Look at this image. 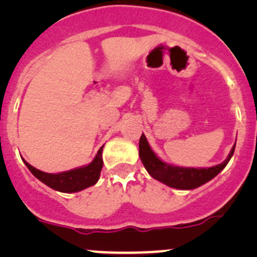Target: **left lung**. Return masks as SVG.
<instances>
[{"label": "left lung", "instance_id": "left-lung-1", "mask_svg": "<svg viewBox=\"0 0 257 257\" xmlns=\"http://www.w3.org/2000/svg\"><path fill=\"white\" fill-rule=\"evenodd\" d=\"M236 145V143H235ZM235 145L232 147L229 157L221 163L211 168H183L175 167V165L168 164L160 160L155 155L152 148L149 147L147 138L144 134H142L139 139V157H141L142 163L147 169V172L157 180L162 181L165 185L170 188L180 189V190H191L203 184L208 183L212 178L216 177L229 163L234 154Z\"/></svg>", "mask_w": 257, "mask_h": 257}]
</instances>
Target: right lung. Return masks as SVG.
I'll list each match as a JSON object with an SVG mask.
<instances>
[{"mask_svg": "<svg viewBox=\"0 0 257 257\" xmlns=\"http://www.w3.org/2000/svg\"><path fill=\"white\" fill-rule=\"evenodd\" d=\"M102 152L103 147H100L90 164L73 170H68V172L58 173V174H49V173L41 172V170L36 169L35 167L28 164L26 160H23V162H25L26 167L30 169V172L49 188L57 191H62V193H77V191L94 185L98 181L100 177V170L103 168Z\"/></svg>", "mask_w": 257, "mask_h": 257, "instance_id": "add662e5", "label": "right lung"}]
</instances>
